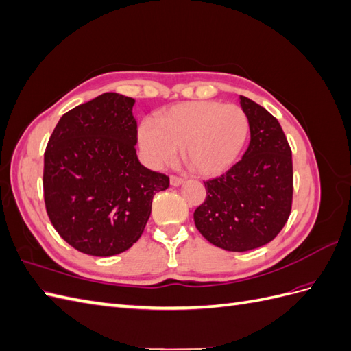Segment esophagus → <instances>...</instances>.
I'll list each match as a JSON object with an SVG mask.
<instances>
[{
	"instance_id": "34e87169",
	"label": "esophagus",
	"mask_w": 351,
	"mask_h": 351,
	"mask_svg": "<svg viewBox=\"0 0 351 351\" xmlns=\"http://www.w3.org/2000/svg\"><path fill=\"white\" fill-rule=\"evenodd\" d=\"M169 183H171V186H174V187H178V186L183 184V178L171 176V177H169Z\"/></svg>"
}]
</instances>
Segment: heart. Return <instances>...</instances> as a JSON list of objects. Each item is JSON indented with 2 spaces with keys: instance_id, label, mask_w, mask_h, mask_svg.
<instances>
[{
  "instance_id": "obj_1",
  "label": "heart",
  "mask_w": 351,
  "mask_h": 351,
  "mask_svg": "<svg viewBox=\"0 0 351 351\" xmlns=\"http://www.w3.org/2000/svg\"><path fill=\"white\" fill-rule=\"evenodd\" d=\"M249 134L247 115L239 105L189 101L146 119L137 130L145 162L162 168L174 162L178 146L186 165L200 176L224 173L241 152Z\"/></svg>"
}]
</instances>
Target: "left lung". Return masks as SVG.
I'll use <instances>...</instances> for the list:
<instances>
[{"label": "left lung", "mask_w": 351, "mask_h": 351, "mask_svg": "<svg viewBox=\"0 0 351 351\" xmlns=\"http://www.w3.org/2000/svg\"><path fill=\"white\" fill-rule=\"evenodd\" d=\"M250 129L247 151L226 174L205 183L193 214L199 232L228 252L258 249L277 237L291 212V149L278 120L240 95Z\"/></svg>", "instance_id": "1"}]
</instances>
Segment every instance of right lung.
Instances as JSON below:
<instances>
[{"mask_svg": "<svg viewBox=\"0 0 351 351\" xmlns=\"http://www.w3.org/2000/svg\"><path fill=\"white\" fill-rule=\"evenodd\" d=\"M134 99L107 92L61 117L44 155V199L76 250L114 256L139 240L169 178L137 159Z\"/></svg>", "mask_w": 351, "mask_h": 351, "instance_id": "1", "label": "right lung"}]
</instances>
